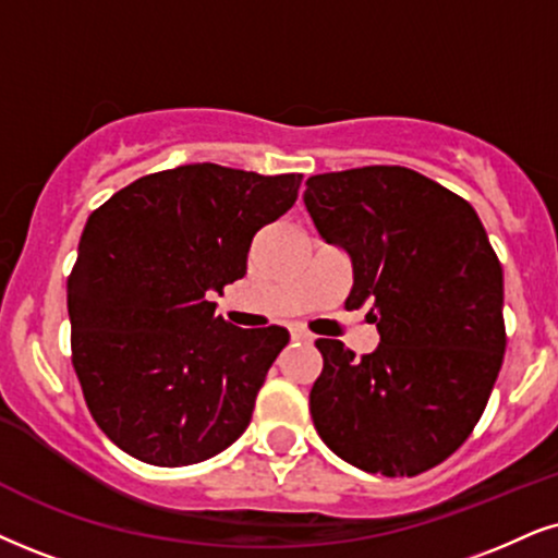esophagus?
<instances>
[{"mask_svg":"<svg viewBox=\"0 0 558 558\" xmlns=\"http://www.w3.org/2000/svg\"><path fill=\"white\" fill-rule=\"evenodd\" d=\"M292 341L294 343H313V336L307 331H302V328H294L292 331Z\"/></svg>","mask_w":558,"mask_h":558,"instance_id":"obj_1","label":"esophagus"}]
</instances>
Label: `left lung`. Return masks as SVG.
Returning <instances> with one entry per match:
<instances>
[{
	"label": "left lung",
	"mask_w": 558,
	"mask_h": 558,
	"mask_svg": "<svg viewBox=\"0 0 558 558\" xmlns=\"http://www.w3.org/2000/svg\"><path fill=\"white\" fill-rule=\"evenodd\" d=\"M305 185L320 238L352 258L347 307L367 302L380 333L362 356L341 341H315V429L367 473L435 469L478 424L505 360L497 253L465 198L401 165L323 173Z\"/></svg>",
	"instance_id": "obj_1"
}]
</instances>
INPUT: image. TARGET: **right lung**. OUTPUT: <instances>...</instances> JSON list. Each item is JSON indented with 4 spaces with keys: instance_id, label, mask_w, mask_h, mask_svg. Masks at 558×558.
Instances as JSON below:
<instances>
[{
    "instance_id": "1",
    "label": "right lung",
    "mask_w": 558,
    "mask_h": 558,
    "mask_svg": "<svg viewBox=\"0 0 558 558\" xmlns=\"http://www.w3.org/2000/svg\"><path fill=\"white\" fill-rule=\"evenodd\" d=\"M300 183L181 165L89 215L66 279L72 364L95 424L123 452L162 469L202 463L251 424L290 333L235 328L209 298L245 277L253 238L292 209Z\"/></svg>"
}]
</instances>
